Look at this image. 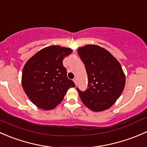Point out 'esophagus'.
<instances>
[{"instance_id": "obj_1", "label": "esophagus", "mask_w": 147, "mask_h": 147, "mask_svg": "<svg viewBox=\"0 0 147 147\" xmlns=\"http://www.w3.org/2000/svg\"><path fill=\"white\" fill-rule=\"evenodd\" d=\"M74 83H75V84L77 85V79H76V78H74Z\"/></svg>"}]
</instances>
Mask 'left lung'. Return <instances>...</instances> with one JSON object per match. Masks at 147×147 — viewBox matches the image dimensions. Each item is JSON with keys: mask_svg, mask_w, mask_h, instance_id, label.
<instances>
[{"mask_svg": "<svg viewBox=\"0 0 147 147\" xmlns=\"http://www.w3.org/2000/svg\"><path fill=\"white\" fill-rule=\"evenodd\" d=\"M77 51L88 78L86 91L77 88L83 103L93 112L107 110L125 88V75L120 63L108 51L96 45H86Z\"/></svg>", "mask_w": 147, "mask_h": 147, "instance_id": "8db88e82", "label": "left lung"}]
</instances>
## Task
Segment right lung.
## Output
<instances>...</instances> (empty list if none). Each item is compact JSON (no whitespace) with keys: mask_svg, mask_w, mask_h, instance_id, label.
<instances>
[{"mask_svg":"<svg viewBox=\"0 0 147 147\" xmlns=\"http://www.w3.org/2000/svg\"><path fill=\"white\" fill-rule=\"evenodd\" d=\"M71 49L51 45L41 49L27 61L22 74V86L34 105L45 110L55 108L63 100L74 81L67 78L63 66Z\"/></svg>","mask_w":147,"mask_h":147,"instance_id":"obj_1","label":"right lung"}]
</instances>
